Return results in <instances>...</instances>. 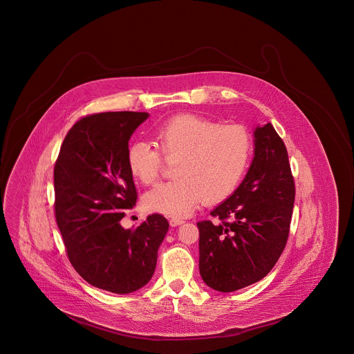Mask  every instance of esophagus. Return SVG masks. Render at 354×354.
I'll return each instance as SVG.
<instances>
[{
	"instance_id": "obj_1",
	"label": "esophagus",
	"mask_w": 354,
	"mask_h": 354,
	"mask_svg": "<svg viewBox=\"0 0 354 354\" xmlns=\"http://www.w3.org/2000/svg\"><path fill=\"white\" fill-rule=\"evenodd\" d=\"M169 223H170V226H178V225L184 223V220H181V218H170Z\"/></svg>"
}]
</instances>
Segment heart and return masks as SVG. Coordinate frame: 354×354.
Listing matches in <instances>:
<instances>
[{
    "mask_svg": "<svg viewBox=\"0 0 354 354\" xmlns=\"http://www.w3.org/2000/svg\"><path fill=\"white\" fill-rule=\"evenodd\" d=\"M154 142L157 148L131 144L127 164L134 178L151 185L160 177L164 160L176 161V180L144 196L147 210L173 218L189 216L203 198L207 204L227 198L240 185L253 149L252 136L242 125H220L196 114H180L162 122L154 131Z\"/></svg>",
    "mask_w": 354,
    "mask_h": 354,
    "instance_id": "obj_1",
    "label": "heart"
}]
</instances>
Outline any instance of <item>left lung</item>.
<instances>
[{"mask_svg":"<svg viewBox=\"0 0 354 354\" xmlns=\"http://www.w3.org/2000/svg\"><path fill=\"white\" fill-rule=\"evenodd\" d=\"M295 178L282 138L269 122L254 131V158L241 185L197 223L200 274L214 290L227 293L263 279L289 237Z\"/></svg>","mask_w":354,"mask_h":354,"instance_id":"1","label":"left lung"}]
</instances>
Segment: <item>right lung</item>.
<instances>
[{
  "label": "right lung",
  "instance_id": "1",
  "mask_svg": "<svg viewBox=\"0 0 354 354\" xmlns=\"http://www.w3.org/2000/svg\"><path fill=\"white\" fill-rule=\"evenodd\" d=\"M148 115L106 112L80 118L55 165V213L68 259L86 282L117 295L149 282L169 229L157 213L134 230L120 225L137 201L127 164L129 138Z\"/></svg>",
  "mask_w": 354,
  "mask_h": 354
}]
</instances>
